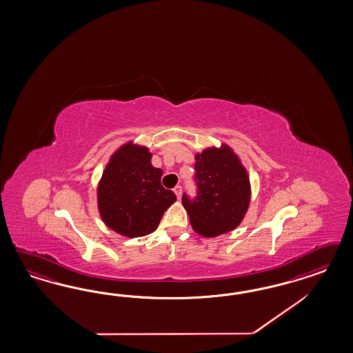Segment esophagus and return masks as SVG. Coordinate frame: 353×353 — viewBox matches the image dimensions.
<instances>
[{"instance_id": "1", "label": "esophagus", "mask_w": 353, "mask_h": 353, "mask_svg": "<svg viewBox=\"0 0 353 353\" xmlns=\"http://www.w3.org/2000/svg\"><path fill=\"white\" fill-rule=\"evenodd\" d=\"M173 192H174V194H176V196L180 199L181 198V194H182V188L179 185V186H176L174 189H173Z\"/></svg>"}]
</instances>
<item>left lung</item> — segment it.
I'll use <instances>...</instances> for the list:
<instances>
[{
  "instance_id": "obj_1",
  "label": "left lung",
  "mask_w": 353,
  "mask_h": 353,
  "mask_svg": "<svg viewBox=\"0 0 353 353\" xmlns=\"http://www.w3.org/2000/svg\"><path fill=\"white\" fill-rule=\"evenodd\" d=\"M196 196L182 195L195 233L217 236L234 230L242 223L251 201L246 168L228 145L208 148L195 155Z\"/></svg>"
}]
</instances>
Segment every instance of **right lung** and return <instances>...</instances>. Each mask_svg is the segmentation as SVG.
Returning <instances> with one entry per match:
<instances>
[{"instance_id":"add662e5","label":"right lung","mask_w":353,"mask_h":353,"mask_svg":"<svg viewBox=\"0 0 353 353\" xmlns=\"http://www.w3.org/2000/svg\"><path fill=\"white\" fill-rule=\"evenodd\" d=\"M148 148L124 143L112 154L98 183V211L119 234L136 238L152 233L176 195L161 186V168L151 164Z\"/></svg>"}]
</instances>
